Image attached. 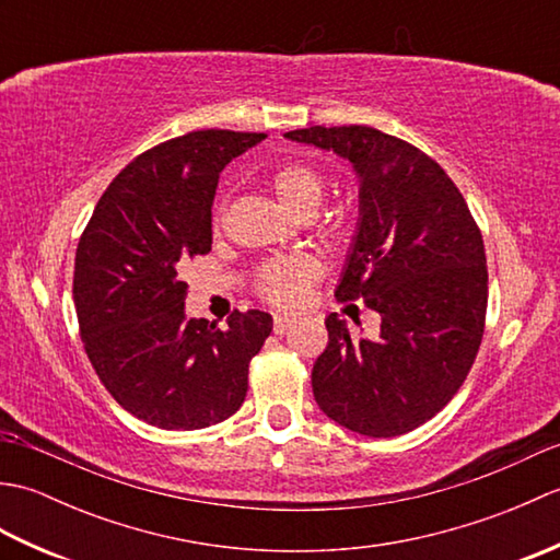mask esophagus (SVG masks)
Returning <instances> with one entry per match:
<instances>
[{"label":"esophagus","instance_id":"1","mask_svg":"<svg viewBox=\"0 0 560 560\" xmlns=\"http://www.w3.org/2000/svg\"><path fill=\"white\" fill-rule=\"evenodd\" d=\"M293 323L295 319L289 315H277L273 317V331H277V335H287V331L293 327Z\"/></svg>","mask_w":560,"mask_h":560}]
</instances>
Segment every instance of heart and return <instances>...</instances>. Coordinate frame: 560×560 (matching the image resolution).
Here are the masks:
<instances>
[{"mask_svg": "<svg viewBox=\"0 0 560 560\" xmlns=\"http://www.w3.org/2000/svg\"><path fill=\"white\" fill-rule=\"evenodd\" d=\"M271 187L283 207L295 217H303V213H313L317 209L325 183L315 165L291 161L271 173ZM319 271H323L319 261L307 255L271 259L257 273V289L271 303L293 305L319 277Z\"/></svg>", "mask_w": 560, "mask_h": 560, "instance_id": "b5f03b06", "label": "heart"}]
</instances>
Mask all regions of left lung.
<instances>
[{
  "instance_id": "obj_1",
  "label": "left lung",
  "mask_w": 560,
  "mask_h": 560,
  "mask_svg": "<svg viewBox=\"0 0 560 560\" xmlns=\"http://www.w3.org/2000/svg\"><path fill=\"white\" fill-rule=\"evenodd\" d=\"M335 151L359 177V223L337 299L380 315L377 339H353L327 315L313 395L331 421L368 438L419 428L457 395L483 337L489 271L477 221L423 151L365 125L283 135Z\"/></svg>"
}]
</instances>
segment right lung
<instances>
[{
    "label": "right lung",
    "instance_id": "add662e5",
    "mask_svg": "<svg viewBox=\"0 0 560 560\" xmlns=\"http://www.w3.org/2000/svg\"><path fill=\"white\" fill-rule=\"evenodd\" d=\"M267 135L201 129L141 153L98 199L74 261V305L89 359L125 411L165 431L233 416L271 315L233 313L219 329L187 317V259L211 249L219 175Z\"/></svg>",
    "mask_w": 560,
    "mask_h": 560
}]
</instances>
